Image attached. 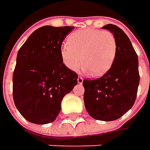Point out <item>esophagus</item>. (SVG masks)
Wrapping results in <instances>:
<instances>
[{
	"instance_id": "1",
	"label": "esophagus",
	"mask_w": 150,
	"mask_h": 150,
	"mask_svg": "<svg viewBox=\"0 0 150 150\" xmlns=\"http://www.w3.org/2000/svg\"><path fill=\"white\" fill-rule=\"evenodd\" d=\"M83 79L82 77H78V83L79 84H82L83 83Z\"/></svg>"
}]
</instances>
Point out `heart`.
<instances>
[{
    "mask_svg": "<svg viewBox=\"0 0 150 150\" xmlns=\"http://www.w3.org/2000/svg\"><path fill=\"white\" fill-rule=\"evenodd\" d=\"M117 54V41L108 31L87 28L72 32L67 43L61 47L64 65L76 71L83 64V70L93 77L102 76L112 67Z\"/></svg>",
    "mask_w": 150,
    "mask_h": 150,
    "instance_id": "b5f03b06",
    "label": "heart"
}]
</instances>
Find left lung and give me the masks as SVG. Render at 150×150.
Here are the masks:
<instances>
[{"label": "left lung", "instance_id": "left-lung-1", "mask_svg": "<svg viewBox=\"0 0 150 150\" xmlns=\"http://www.w3.org/2000/svg\"><path fill=\"white\" fill-rule=\"evenodd\" d=\"M114 35L117 54L111 68L95 80L85 79L83 100L89 115L97 120L113 121L133 107L139 84V59L129 38L118 26H103Z\"/></svg>", "mask_w": 150, "mask_h": 150}]
</instances>
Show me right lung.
Instances as JSON below:
<instances>
[{
	"mask_svg": "<svg viewBox=\"0 0 150 150\" xmlns=\"http://www.w3.org/2000/svg\"><path fill=\"white\" fill-rule=\"evenodd\" d=\"M74 26H44L21 46L13 72V99L20 113L36 124L53 122L63 97L78 83V74L61 57L65 37Z\"/></svg>",
	"mask_w": 150,
	"mask_h": 150,
	"instance_id": "obj_1",
	"label": "right lung"
}]
</instances>
